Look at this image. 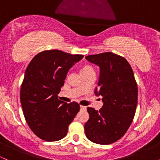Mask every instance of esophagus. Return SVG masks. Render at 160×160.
<instances>
[{"instance_id": "obj_1", "label": "esophagus", "mask_w": 160, "mask_h": 160, "mask_svg": "<svg viewBox=\"0 0 160 160\" xmlns=\"http://www.w3.org/2000/svg\"><path fill=\"white\" fill-rule=\"evenodd\" d=\"M80 110H86V107L85 106H82V105H80Z\"/></svg>"}]
</instances>
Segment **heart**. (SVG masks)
Returning <instances> with one entry per match:
<instances>
[{
    "mask_svg": "<svg viewBox=\"0 0 160 160\" xmlns=\"http://www.w3.org/2000/svg\"><path fill=\"white\" fill-rule=\"evenodd\" d=\"M94 71V70H93V68L91 67V66L86 65L82 66L81 68H80V74H86V73L90 72V71Z\"/></svg>",
    "mask_w": 160,
    "mask_h": 160,
    "instance_id": "heart-1",
    "label": "heart"
}]
</instances>
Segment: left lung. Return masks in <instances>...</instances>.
Instances as JSON below:
<instances>
[{
	"label": "left lung",
	"instance_id": "1",
	"mask_svg": "<svg viewBox=\"0 0 160 160\" xmlns=\"http://www.w3.org/2000/svg\"><path fill=\"white\" fill-rule=\"evenodd\" d=\"M100 69L95 94L102 96L99 111L87 108L86 136L98 144H110L121 138L132 122L138 103V86L129 63L111 52L86 57Z\"/></svg>",
	"mask_w": 160,
	"mask_h": 160
}]
</instances>
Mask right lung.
Masks as SVG:
<instances>
[{"label":"right lung","mask_w":160,"mask_h":160,"mask_svg":"<svg viewBox=\"0 0 160 160\" xmlns=\"http://www.w3.org/2000/svg\"><path fill=\"white\" fill-rule=\"evenodd\" d=\"M82 55L54 49L38 53L29 63L20 91L25 120L38 137L47 141L66 136L68 126L80 111L77 102L58 99L66 75Z\"/></svg>","instance_id":"obj_1"}]
</instances>
